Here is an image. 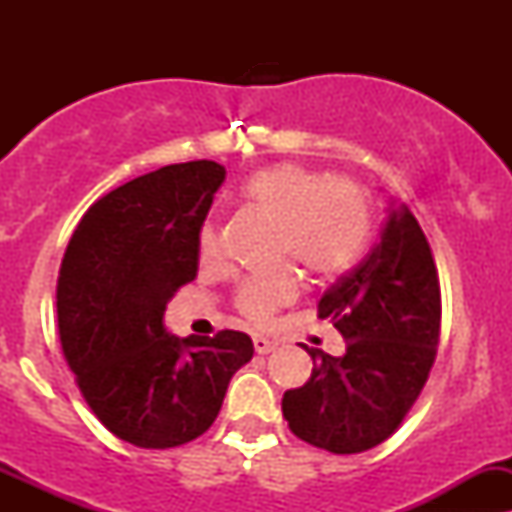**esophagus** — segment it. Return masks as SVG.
I'll return each instance as SVG.
<instances>
[{"mask_svg":"<svg viewBox=\"0 0 512 512\" xmlns=\"http://www.w3.org/2000/svg\"><path fill=\"white\" fill-rule=\"evenodd\" d=\"M252 342H255V352L257 354H270L272 349L277 347V342H272V339H267V337H255Z\"/></svg>","mask_w":512,"mask_h":512,"instance_id":"esophagus-1","label":"esophagus"}]
</instances>
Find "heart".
Masks as SVG:
<instances>
[{"label": "heart", "instance_id": "heart-1", "mask_svg": "<svg viewBox=\"0 0 512 512\" xmlns=\"http://www.w3.org/2000/svg\"><path fill=\"white\" fill-rule=\"evenodd\" d=\"M240 200L277 225V252L292 257L314 277H334L347 270L364 250L369 235V205L352 180L332 178L299 163H277L257 170L240 185ZM198 250L203 260L218 252V225L200 227ZM297 282L289 272L245 282L237 292V309L247 319L270 317L292 302Z\"/></svg>", "mask_w": 512, "mask_h": 512}]
</instances>
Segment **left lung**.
<instances>
[{"instance_id": "obj_1", "label": "left lung", "mask_w": 512, "mask_h": 512, "mask_svg": "<svg viewBox=\"0 0 512 512\" xmlns=\"http://www.w3.org/2000/svg\"><path fill=\"white\" fill-rule=\"evenodd\" d=\"M319 319L347 339L344 354L302 347L312 376L282 396L297 438L329 453L379 446L409 414L436 359L441 287L431 247L406 205L389 203L381 240L324 292Z\"/></svg>"}]
</instances>
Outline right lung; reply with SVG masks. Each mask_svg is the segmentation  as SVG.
<instances>
[{
  "label": "right lung",
  "mask_w": 512,
  "mask_h": 512,
  "mask_svg": "<svg viewBox=\"0 0 512 512\" xmlns=\"http://www.w3.org/2000/svg\"><path fill=\"white\" fill-rule=\"evenodd\" d=\"M225 168L165 165L103 195L71 235L56 287L64 356L86 404L121 441L173 448L220 414L252 339L175 337L163 317L198 275V237Z\"/></svg>",
  "instance_id": "obj_1"
}]
</instances>
